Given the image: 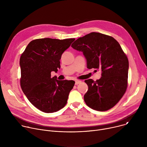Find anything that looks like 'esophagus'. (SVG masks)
Segmentation results:
<instances>
[{
	"mask_svg": "<svg viewBox=\"0 0 147 147\" xmlns=\"http://www.w3.org/2000/svg\"><path fill=\"white\" fill-rule=\"evenodd\" d=\"M81 82V81H80V80H76V81H75V84H76V85H78V84H80Z\"/></svg>",
	"mask_w": 147,
	"mask_h": 147,
	"instance_id": "34e87169",
	"label": "esophagus"
}]
</instances>
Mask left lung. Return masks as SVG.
Masks as SVG:
<instances>
[{"mask_svg":"<svg viewBox=\"0 0 147 147\" xmlns=\"http://www.w3.org/2000/svg\"><path fill=\"white\" fill-rule=\"evenodd\" d=\"M71 47L83 53L88 69L100 70L102 77L94 81L86 80L88 90L84 96L87 105L98 111L113 108L126 91L129 60L113 37L91 32L76 40Z\"/></svg>","mask_w":147,"mask_h":147,"instance_id":"8db88e82","label":"left lung"}]
</instances>
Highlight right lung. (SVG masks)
<instances>
[{"label":"right lung","instance_id":"obj_1","mask_svg":"<svg viewBox=\"0 0 147 147\" xmlns=\"http://www.w3.org/2000/svg\"><path fill=\"white\" fill-rule=\"evenodd\" d=\"M74 38L36 39L31 41L20 59V85L29 101L39 110L53 113L67 103L75 82L51 78V72L60 68L61 55Z\"/></svg>","mask_w":147,"mask_h":147}]
</instances>
